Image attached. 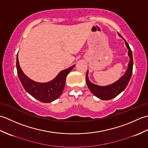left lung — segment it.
I'll use <instances>...</instances> for the list:
<instances>
[{"instance_id": "1", "label": "left lung", "mask_w": 148, "mask_h": 148, "mask_svg": "<svg viewBox=\"0 0 148 148\" xmlns=\"http://www.w3.org/2000/svg\"><path fill=\"white\" fill-rule=\"evenodd\" d=\"M118 34L119 37H121L124 40L125 45H126L127 48L128 49V55L130 58V62L128 64V68L126 72H125V73L118 81H116L114 83L109 84V85L108 86H99L97 85V84H93L89 79L88 71L86 74V84L88 88L91 91V92L94 95L96 96L97 98L103 100H108L112 99L116 96H118L119 93H121L128 85L131 78L132 74L134 63L132 50L129 45H128V44L125 40L123 37L119 33H118Z\"/></svg>"}]
</instances>
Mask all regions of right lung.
<instances>
[{
    "label": "right lung",
    "mask_w": 148,
    "mask_h": 148,
    "mask_svg": "<svg viewBox=\"0 0 148 148\" xmlns=\"http://www.w3.org/2000/svg\"><path fill=\"white\" fill-rule=\"evenodd\" d=\"M75 65L63 70L54 79L46 83L36 82L28 77L20 66L18 53L16 56V69L18 76L24 89L34 98L43 103H49L57 99L64 89L66 77L74 67Z\"/></svg>",
    "instance_id": "right-lung-1"
}]
</instances>
